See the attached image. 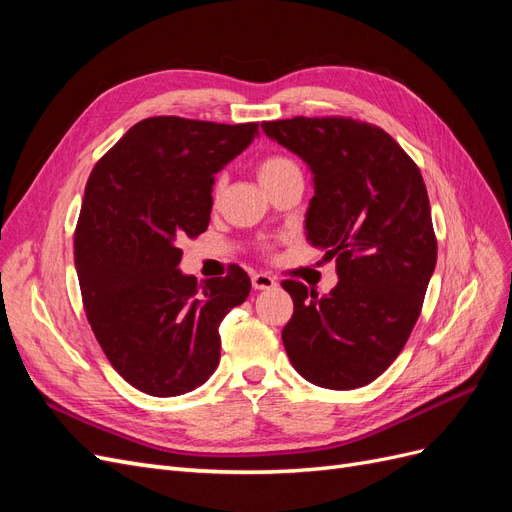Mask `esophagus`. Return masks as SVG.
I'll return each instance as SVG.
<instances>
[{"mask_svg":"<svg viewBox=\"0 0 512 512\" xmlns=\"http://www.w3.org/2000/svg\"><path fill=\"white\" fill-rule=\"evenodd\" d=\"M252 286L256 290H273L277 286V282L267 273H254L252 275Z\"/></svg>","mask_w":512,"mask_h":512,"instance_id":"1","label":"esophagus"}]
</instances>
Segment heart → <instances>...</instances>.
I'll list each match as a JSON object with an SVG mask.
<instances>
[{
	"label": "heart",
	"instance_id": "1",
	"mask_svg": "<svg viewBox=\"0 0 512 512\" xmlns=\"http://www.w3.org/2000/svg\"><path fill=\"white\" fill-rule=\"evenodd\" d=\"M290 173H299V166L288 156H284V153H273V156L262 158L258 164V179L262 185L286 177Z\"/></svg>",
	"mask_w": 512,
	"mask_h": 512
}]
</instances>
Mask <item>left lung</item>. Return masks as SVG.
Wrapping results in <instances>:
<instances>
[{
    "label": "left lung",
    "mask_w": 512,
    "mask_h": 512,
    "mask_svg": "<svg viewBox=\"0 0 512 512\" xmlns=\"http://www.w3.org/2000/svg\"><path fill=\"white\" fill-rule=\"evenodd\" d=\"M307 164V241L335 258L337 286L318 297L282 282L294 314L282 331L292 367L322 389L376 380L408 342L436 269L438 243L421 170L382 128L348 117L262 123Z\"/></svg>",
    "instance_id": "8db88e82"
}]
</instances>
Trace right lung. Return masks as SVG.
<instances>
[{
  "instance_id": "add662e5",
  "label": "right lung",
  "mask_w": 512,
  "mask_h": 512,
  "mask_svg": "<svg viewBox=\"0 0 512 512\" xmlns=\"http://www.w3.org/2000/svg\"><path fill=\"white\" fill-rule=\"evenodd\" d=\"M256 136V123L149 117L91 170L74 232L83 305L106 359L147 395L205 384L220 322L250 294L235 265L203 282L185 275L177 241L207 230L215 173Z\"/></svg>"
}]
</instances>
